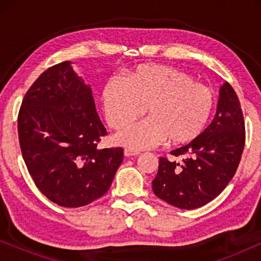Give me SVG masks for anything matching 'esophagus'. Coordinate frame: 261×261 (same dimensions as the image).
I'll use <instances>...</instances> for the list:
<instances>
[{"label": "esophagus", "mask_w": 261, "mask_h": 261, "mask_svg": "<svg viewBox=\"0 0 261 261\" xmlns=\"http://www.w3.org/2000/svg\"><path fill=\"white\" fill-rule=\"evenodd\" d=\"M139 154H140V152L139 151H134V149L132 148H124V155L126 156H135Z\"/></svg>", "instance_id": "34e87169"}]
</instances>
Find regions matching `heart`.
<instances>
[{
    "mask_svg": "<svg viewBox=\"0 0 261 261\" xmlns=\"http://www.w3.org/2000/svg\"><path fill=\"white\" fill-rule=\"evenodd\" d=\"M102 106L110 127L124 129L144 115L149 119L116 134V144L147 149L169 139L184 145L208 124L214 97L205 85L184 71L166 65H141L128 77H112L102 90Z\"/></svg>",
    "mask_w": 261,
    "mask_h": 261,
    "instance_id": "b5f03b06",
    "label": "heart"
}]
</instances>
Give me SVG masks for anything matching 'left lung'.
Segmentation results:
<instances>
[{"label": "left lung", "instance_id": "1", "mask_svg": "<svg viewBox=\"0 0 261 261\" xmlns=\"http://www.w3.org/2000/svg\"><path fill=\"white\" fill-rule=\"evenodd\" d=\"M245 147V121L237 92L229 83L220 88L213 122L197 139L174 149L183 163L160 158L152 181L156 197L180 209L205 205L234 177Z\"/></svg>", "mask_w": 261, "mask_h": 261}]
</instances>
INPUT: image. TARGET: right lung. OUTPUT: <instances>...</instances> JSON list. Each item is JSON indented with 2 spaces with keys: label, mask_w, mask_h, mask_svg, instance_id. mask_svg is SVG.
Here are the masks:
<instances>
[{
  "label": "right lung",
  "mask_w": 261,
  "mask_h": 261,
  "mask_svg": "<svg viewBox=\"0 0 261 261\" xmlns=\"http://www.w3.org/2000/svg\"><path fill=\"white\" fill-rule=\"evenodd\" d=\"M17 132L35 185L56 204L78 208L109 190L123 149L97 148L107 134L91 88L63 62L42 72L24 95Z\"/></svg>",
  "instance_id": "1"
}]
</instances>
